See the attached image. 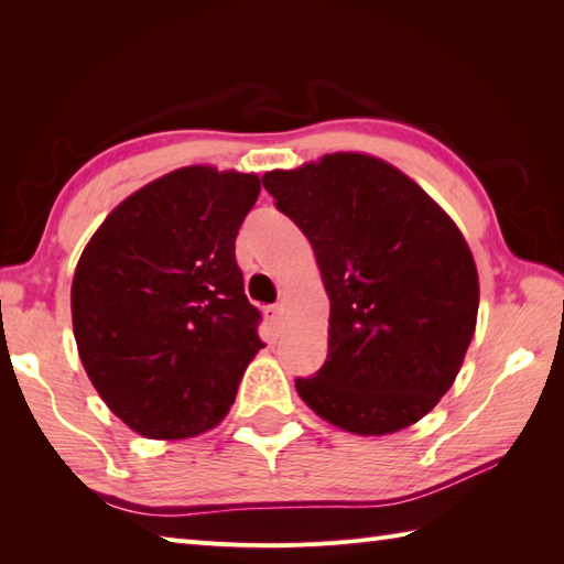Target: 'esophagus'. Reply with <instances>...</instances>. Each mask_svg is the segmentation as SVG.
I'll list each match as a JSON object with an SVG mask.
<instances>
[{
	"label": "esophagus",
	"mask_w": 564,
	"mask_h": 564,
	"mask_svg": "<svg viewBox=\"0 0 564 564\" xmlns=\"http://www.w3.org/2000/svg\"><path fill=\"white\" fill-rule=\"evenodd\" d=\"M262 314H265V321L272 325V330H280V321H282V306L280 304H272L262 308Z\"/></svg>",
	"instance_id": "obj_1"
}]
</instances>
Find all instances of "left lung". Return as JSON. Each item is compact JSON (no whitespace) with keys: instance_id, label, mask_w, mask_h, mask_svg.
Instances as JSON below:
<instances>
[{"instance_id":"8db88e82","label":"left lung","mask_w":564,"mask_h":564,"mask_svg":"<svg viewBox=\"0 0 564 564\" xmlns=\"http://www.w3.org/2000/svg\"><path fill=\"white\" fill-rule=\"evenodd\" d=\"M262 185L304 231L330 299L328 357L296 379L304 403L352 434L422 420L452 388L478 321V270L452 217L367 154L270 171Z\"/></svg>"}]
</instances>
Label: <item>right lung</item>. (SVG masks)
<instances>
[{
    "label": "right lung",
    "instance_id": "1",
    "mask_svg": "<svg viewBox=\"0 0 564 564\" xmlns=\"http://www.w3.org/2000/svg\"><path fill=\"white\" fill-rule=\"evenodd\" d=\"M253 173L187 166L132 193L86 243L72 282L82 365L106 405L149 440L227 417L262 345L236 236Z\"/></svg>",
    "mask_w": 564,
    "mask_h": 564
}]
</instances>
